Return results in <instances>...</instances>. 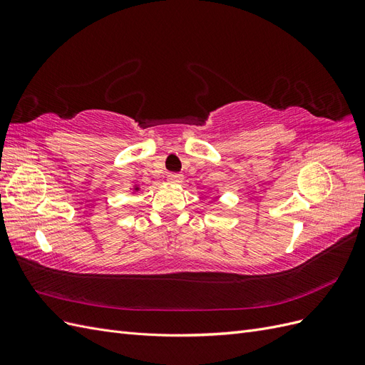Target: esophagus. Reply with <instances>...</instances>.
Wrapping results in <instances>:
<instances>
[{
	"label": "esophagus",
	"instance_id": "esophagus-1",
	"mask_svg": "<svg viewBox=\"0 0 365 365\" xmlns=\"http://www.w3.org/2000/svg\"><path fill=\"white\" fill-rule=\"evenodd\" d=\"M168 178H169V181H170V182H173V184H181V182L184 181V176H182V173H178V172H172V173H169V175H168Z\"/></svg>",
	"mask_w": 365,
	"mask_h": 365
}]
</instances>
